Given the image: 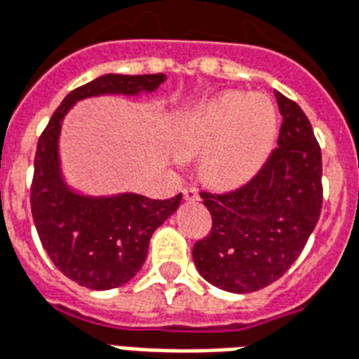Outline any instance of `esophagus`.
<instances>
[{
	"mask_svg": "<svg viewBox=\"0 0 359 359\" xmlns=\"http://www.w3.org/2000/svg\"><path fill=\"white\" fill-rule=\"evenodd\" d=\"M182 196H184V200H200V192H198V188L194 187H187L182 190Z\"/></svg>",
	"mask_w": 359,
	"mask_h": 359,
	"instance_id": "34e87169",
	"label": "esophagus"
}]
</instances>
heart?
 I'll use <instances>...</instances> for the list:
<instances>
[{
	"label": "heart",
	"instance_id": "1",
	"mask_svg": "<svg viewBox=\"0 0 359 359\" xmlns=\"http://www.w3.org/2000/svg\"><path fill=\"white\" fill-rule=\"evenodd\" d=\"M274 135L276 112L266 97L228 93L184 114L172 144L182 156L203 152V179L213 187L232 188L261 167Z\"/></svg>",
	"mask_w": 359,
	"mask_h": 359
}]
</instances>
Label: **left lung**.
<instances>
[{
  "label": "left lung",
  "instance_id": "1",
  "mask_svg": "<svg viewBox=\"0 0 359 359\" xmlns=\"http://www.w3.org/2000/svg\"><path fill=\"white\" fill-rule=\"evenodd\" d=\"M278 146L253 179L232 192H201L213 226L192 257L211 285L253 293L285 274L320 219L321 148L301 106L276 91Z\"/></svg>",
  "mask_w": 359,
  "mask_h": 359
}]
</instances>
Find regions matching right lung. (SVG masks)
<instances>
[{
    "label": "right lung",
    "mask_w": 359,
    "mask_h": 359,
    "mask_svg": "<svg viewBox=\"0 0 359 359\" xmlns=\"http://www.w3.org/2000/svg\"><path fill=\"white\" fill-rule=\"evenodd\" d=\"M163 81V74H106L93 79L66 95L38 140L30 188L32 217L53 264L83 287L102 291L131 280L144 264L152 233L177 211L182 194L171 200H150L139 194L89 198L72 192L58 163L62 118L81 98L150 93Z\"/></svg>",
    "instance_id": "1"
}]
</instances>
